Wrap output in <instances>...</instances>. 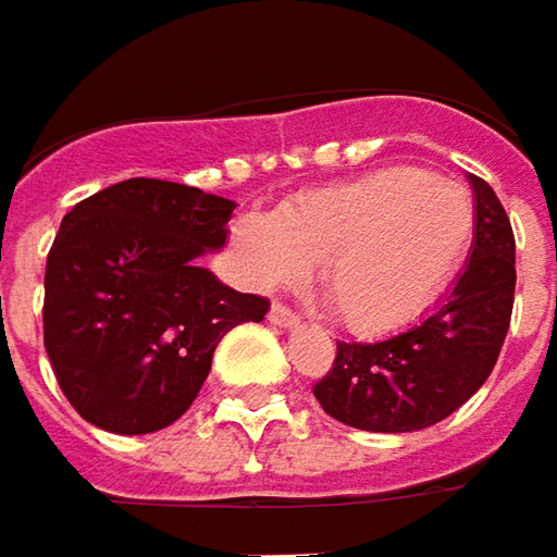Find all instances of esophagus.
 <instances>
[{"label": "esophagus", "mask_w": 557, "mask_h": 557, "mask_svg": "<svg viewBox=\"0 0 557 557\" xmlns=\"http://www.w3.org/2000/svg\"><path fill=\"white\" fill-rule=\"evenodd\" d=\"M270 322L278 324V327H297V324H300V315H297L290 306L278 304V300H275V304L270 306Z\"/></svg>", "instance_id": "obj_1"}]
</instances>
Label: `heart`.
<instances>
[{
  "instance_id": "heart-1",
  "label": "heart",
  "mask_w": 557,
  "mask_h": 557,
  "mask_svg": "<svg viewBox=\"0 0 557 557\" xmlns=\"http://www.w3.org/2000/svg\"><path fill=\"white\" fill-rule=\"evenodd\" d=\"M475 205L460 183L386 171L319 189L238 223V248L260 285H285L322 260V290L339 322L361 334L410 322L460 267Z\"/></svg>"
}]
</instances>
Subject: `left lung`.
<instances>
[{
  "mask_svg": "<svg viewBox=\"0 0 557 557\" xmlns=\"http://www.w3.org/2000/svg\"><path fill=\"white\" fill-rule=\"evenodd\" d=\"M475 245L429 319L376 343H337L312 386L324 413L364 432H417L466 405L494 371L515 304V233L491 183L469 174Z\"/></svg>",
  "mask_w": 557,
  "mask_h": 557,
  "instance_id": "8db88e82",
  "label": "left lung"
}]
</instances>
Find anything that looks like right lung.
<instances>
[{"label":"right lung","mask_w":557,"mask_h":557,"mask_svg":"<svg viewBox=\"0 0 557 557\" xmlns=\"http://www.w3.org/2000/svg\"><path fill=\"white\" fill-rule=\"evenodd\" d=\"M235 201L131 177L61 220L45 263V352L82 420L147 435L181 420L214 349L270 300L220 285L196 257L218 251Z\"/></svg>","instance_id":"obj_1"}]
</instances>
